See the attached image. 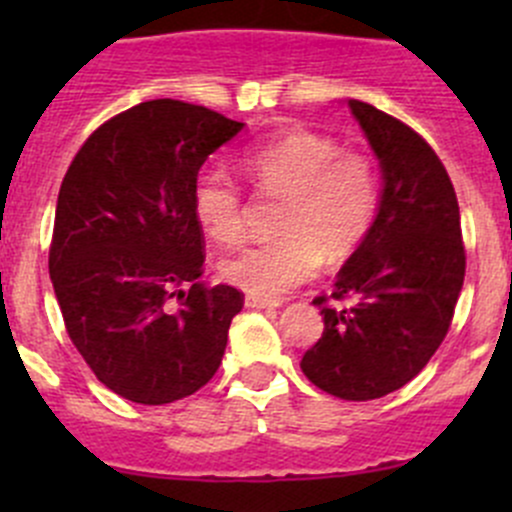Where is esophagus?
Returning a JSON list of instances; mask_svg holds the SVG:
<instances>
[{
	"instance_id": "1",
	"label": "esophagus",
	"mask_w": 512,
	"mask_h": 512,
	"mask_svg": "<svg viewBox=\"0 0 512 512\" xmlns=\"http://www.w3.org/2000/svg\"><path fill=\"white\" fill-rule=\"evenodd\" d=\"M245 304L250 309H277L280 307V302H272V299H262V297H252V294H247Z\"/></svg>"
}]
</instances>
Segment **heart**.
I'll return each instance as SVG.
<instances>
[{
  "instance_id": "b5f03b06",
  "label": "heart",
  "mask_w": 512,
  "mask_h": 512,
  "mask_svg": "<svg viewBox=\"0 0 512 512\" xmlns=\"http://www.w3.org/2000/svg\"><path fill=\"white\" fill-rule=\"evenodd\" d=\"M257 190L287 200L280 240L242 247L220 262L232 287L277 299L304 285L322 267L324 252L344 257L369 232L379 208V180L364 156L312 131H287L250 146L240 158ZM193 213L210 240L232 245L245 232L240 185L220 168L203 170L193 185Z\"/></svg>"
}]
</instances>
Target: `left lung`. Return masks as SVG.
Here are the masks:
<instances>
[{
    "label": "left lung",
    "mask_w": 512,
    "mask_h": 512,
    "mask_svg": "<svg viewBox=\"0 0 512 512\" xmlns=\"http://www.w3.org/2000/svg\"><path fill=\"white\" fill-rule=\"evenodd\" d=\"M381 168L376 218L322 307V339L302 356L314 386L371 401L409 384L441 347L466 277L461 213L446 168L406 123L347 101Z\"/></svg>",
    "instance_id": "obj_1"
}]
</instances>
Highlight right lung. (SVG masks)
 Instances as JSON below:
<instances>
[{"label":"right lung","mask_w":512,"mask_h":512,"mask_svg":"<svg viewBox=\"0 0 512 512\" xmlns=\"http://www.w3.org/2000/svg\"><path fill=\"white\" fill-rule=\"evenodd\" d=\"M242 128L205 106L156 98L91 133L64 175L49 250L56 302L96 379L133 404L185 399L223 361L242 294L198 282L193 185Z\"/></svg>","instance_id":"right-lung-1"}]
</instances>
